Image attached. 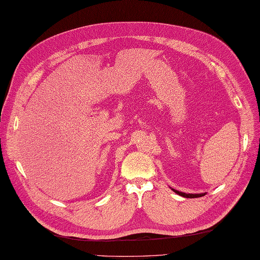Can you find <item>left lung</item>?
Returning <instances> with one entry per match:
<instances>
[{
	"instance_id": "1",
	"label": "left lung",
	"mask_w": 260,
	"mask_h": 260,
	"mask_svg": "<svg viewBox=\"0 0 260 260\" xmlns=\"http://www.w3.org/2000/svg\"><path fill=\"white\" fill-rule=\"evenodd\" d=\"M172 191L174 192H176L177 194H179V196H181V197H183V198H190V199H193V198H200V197H203V196H205V193H198V194H193V193H184V192H180V191H178V190H175V189H172Z\"/></svg>"
}]
</instances>
